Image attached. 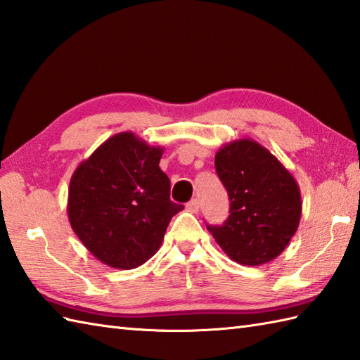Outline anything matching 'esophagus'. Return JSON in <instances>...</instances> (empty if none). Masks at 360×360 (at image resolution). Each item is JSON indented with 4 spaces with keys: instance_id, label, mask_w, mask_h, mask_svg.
<instances>
[{
    "instance_id": "34e87169",
    "label": "esophagus",
    "mask_w": 360,
    "mask_h": 360,
    "mask_svg": "<svg viewBox=\"0 0 360 360\" xmlns=\"http://www.w3.org/2000/svg\"><path fill=\"white\" fill-rule=\"evenodd\" d=\"M187 210L192 212V213H198L200 212V201L198 200H192L187 204Z\"/></svg>"
}]
</instances>
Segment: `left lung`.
<instances>
[{
    "mask_svg": "<svg viewBox=\"0 0 360 360\" xmlns=\"http://www.w3.org/2000/svg\"><path fill=\"white\" fill-rule=\"evenodd\" d=\"M231 215L223 226H207L229 258L262 266L277 258L297 232L302 196L294 176L254 139L224 143L215 155Z\"/></svg>",
    "mask_w": 360,
    "mask_h": 360,
    "instance_id": "left-lung-1",
    "label": "left lung"
}]
</instances>
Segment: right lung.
Listing matches in <instances>:
<instances>
[{
	"instance_id": "right-lung-1",
	"label": "right lung",
	"mask_w": 360,
	"mask_h": 360,
	"mask_svg": "<svg viewBox=\"0 0 360 360\" xmlns=\"http://www.w3.org/2000/svg\"><path fill=\"white\" fill-rule=\"evenodd\" d=\"M162 147L134 133L106 139L72 173L68 218L98 262L134 269L156 254L167 226L184 205L170 200V179L159 168Z\"/></svg>"
}]
</instances>
